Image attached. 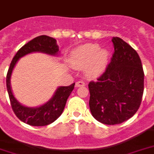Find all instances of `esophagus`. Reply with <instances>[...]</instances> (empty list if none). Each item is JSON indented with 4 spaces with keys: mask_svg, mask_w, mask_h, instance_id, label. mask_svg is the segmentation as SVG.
<instances>
[{
    "mask_svg": "<svg viewBox=\"0 0 154 154\" xmlns=\"http://www.w3.org/2000/svg\"><path fill=\"white\" fill-rule=\"evenodd\" d=\"M85 82H83V81H79V82H77V83H76V86L77 87H82V86H85Z\"/></svg>",
    "mask_w": 154,
    "mask_h": 154,
    "instance_id": "obj_1",
    "label": "esophagus"
}]
</instances>
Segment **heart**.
Here are the masks:
<instances>
[{"label": "heart", "mask_w": 154, "mask_h": 154, "mask_svg": "<svg viewBox=\"0 0 154 154\" xmlns=\"http://www.w3.org/2000/svg\"><path fill=\"white\" fill-rule=\"evenodd\" d=\"M108 62V53L99 49L97 45L86 44L75 50L71 57V63L77 69L88 67L89 76H95L102 72Z\"/></svg>", "instance_id": "obj_1"}]
</instances>
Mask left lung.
Returning a JSON list of instances; mask_svg holds the SVG:
<instances>
[{
  "instance_id": "1",
  "label": "left lung",
  "mask_w": 154,
  "mask_h": 154,
  "mask_svg": "<svg viewBox=\"0 0 154 154\" xmlns=\"http://www.w3.org/2000/svg\"><path fill=\"white\" fill-rule=\"evenodd\" d=\"M114 53L105 72L89 83V109L105 125H117L134 116L141 105L144 71L136 50L122 38L112 37Z\"/></svg>"
}]
</instances>
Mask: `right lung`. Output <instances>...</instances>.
<instances>
[{
	"instance_id": "obj_1",
	"label": "right lung",
	"mask_w": 154,
	"mask_h": 154,
	"mask_svg": "<svg viewBox=\"0 0 154 154\" xmlns=\"http://www.w3.org/2000/svg\"><path fill=\"white\" fill-rule=\"evenodd\" d=\"M59 49L56 40L53 37L42 35L35 37L22 46L11 61L6 76V86L8 90V97L10 100L11 107L16 116L26 124L32 126H45L51 124L52 122L57 119L62 113L65 106L67 99L70 94L74 89V85L69 86L59 87L56 91L54 96L45 105L38 108H29L20 105L13 95L10 87V77L13 68L19 58L32 52H42V53L56 55L57 54Z\"/></svg>"
}]
</instances>
